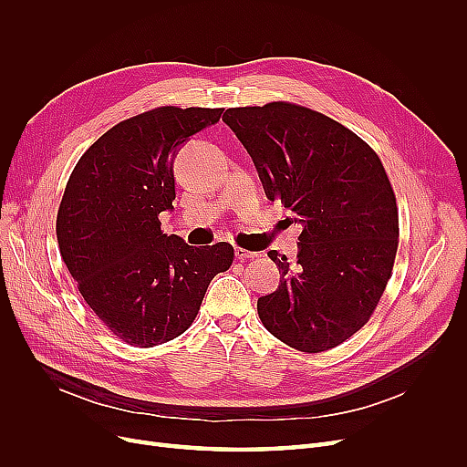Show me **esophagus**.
<instances>
[{
    "mask_svg": "<svg viewBox=\"0 0 467 467\" xmlns=\"http://www.w3.org/2000/svg\"><path fill=\"white\" fill-rule=\"evenodd\" d=\"M234 254H236V259H240V261H244V259H255L257 257L255 252H248V250H242V248H236Z\"/></svg>",
    "mask_w": 467,
    "mask_h": 467,
    "instance_id": "esophagus-1",
    "label": "esophagus"
}]
</instances>
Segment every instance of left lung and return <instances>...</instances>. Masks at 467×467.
Returning <instances> with one entry per match:
<instances>
[{"label":"left lung","mask_w":467,"mask_h":467,"mask_svg":"<svg viewBox=\"0 0 467 467\" xmlns=\"http://www.w3.org/2000/svg\"><path fill=\"white\" fill-rule=\"evenodd\" d=\"M223 120L268 201L303 225L296 263L268 252L282 280L259 297L261 322L296 350L335 348L369 322L394 268L400 215L386 170L369 143L305 106L229 108Z\"/></svg>","instance_id":"obj_1"}]
</instances>
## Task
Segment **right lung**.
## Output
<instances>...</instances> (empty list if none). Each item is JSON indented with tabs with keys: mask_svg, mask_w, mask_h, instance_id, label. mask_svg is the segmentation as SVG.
<instances>
[{
	"mask_svg": "<svg viewBox=\"0 0 467 467\" xmlns=\"http://www.w3.org/2000/svg\"><path fill=\"white\" fill-rule=\"evenodd\" d=\"M221 113L162 106L120 120L67 180L57 215L60 255L98 320L127 345L151 348L187 331L212 278L233 265L231 244L187 246L159 219L174 208L178 147Z\"/></svg>",
	"mask_w": 467,
	"mask_h": 467,
	"instance_id": "1",
	"label": "right lung"
}]
</instances>
